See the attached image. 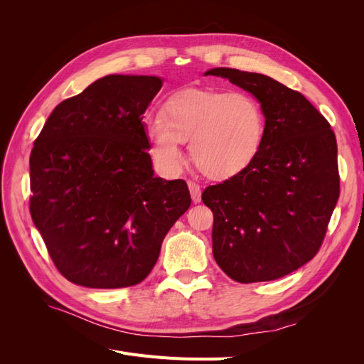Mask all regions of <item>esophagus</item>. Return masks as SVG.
<instances>
[{
	"label": "esophagus",
	"mask_w": 364,
	"mask_h": 364,
	"mask_svg": "<svg viewBox=\"0 0 364 364\" xmlns=\"http://www.w3.org/2000/svg\"><path fill=\"white\" fill-rule=\"evenodd\" d=\"M188 188L191 193V199L194 203H199L202 200V191H200V185L196 182H188Z\"/></svg>",
	"instance_id": "esophagus-1"
}]
</instances>
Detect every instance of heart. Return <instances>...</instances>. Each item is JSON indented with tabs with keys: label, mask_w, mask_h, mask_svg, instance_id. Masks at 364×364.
<instances>
[{
	"label": "heart",
	"mask_w": 364,
	"mask_h": 364,
	"mask_svg": "<svg viewBox=\"0 0 364 364\" xmlns=\"http://www.w3.org/2000/svg\"><path fill=\"white\" fill-rule=\"evenodd\" d=\"M267 118L257 97L229 90H185L164 103L161 115L146 121L150 156L168 176L185 161L182 142L211 179H230L249 168L262 150Z\"/></svg>",
	"instance_id": "b5f03b06"
}]
</instances>
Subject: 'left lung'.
Here are the masks:
<instances>
[{
  "label": "left lung",
  "instance_id": "1",
  "mask_svg": "<svg viewBox=\"0 0 364 364\" xmlns=\"http://www.w3.org/2000/svg\"><path fill=\"white\" fill-rule=\"evenodd\" d=\"M257 97L267 118L262 150L249 168L211 185L213 255L237 282L285 277L314 258L340 194L336 135L301 94L269 75L213 68Z\"/></svg>",
  "mask_w": 364,
  "mask_h": 364
}]
</instances>
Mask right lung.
I'll return each instance as SVG.
<instances>
[{"mask_svg": "<svg viewBox=\"0 0 364 364\" xmlns=\"http://www.w3.org/2000/svg\"><path fill=\"white\" fill-rule=\"evenodd\" d=\"M158 75L111 74L63 100L30 155V214L53 262L90 289L139 284L191 197L156 178L144 112Z\"/></svg>", "mask_w": 364, "mask_h": 364, "instance_id": "obj_1", "label": "right lung"}]
</instances>
